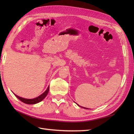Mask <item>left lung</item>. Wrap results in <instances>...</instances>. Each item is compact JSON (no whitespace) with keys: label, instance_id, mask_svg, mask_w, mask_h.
Instances as JSON below:
<instances>
[{"label":"left lung","instance_id":"left-lung-1","mask_svg":"<svg viewBox=\"0 0 134 134\" xmlns=\"http://www.w3.org/2000/svg\"><path fill=\"white\" fill-rule=\"evenodd\" d=\"M78 105V106L79 107H80L81 108H84V109H89V108H85V107H81V106H79V105Z\"/></svg>","mask_w":134,"mask_h":134}]
</instances>
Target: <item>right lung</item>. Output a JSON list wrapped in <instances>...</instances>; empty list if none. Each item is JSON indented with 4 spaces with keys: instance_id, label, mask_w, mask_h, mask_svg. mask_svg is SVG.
Listing matches in <instances>:
<instances>
[{
    "instance_id": "obj_1",
    "label": "right lung",
    "mask_w": 134,
    "mask_h": 134,
    "mask_svg": "<svg viewBox=\"0 0 134 134\" xmlns=\"http://www.w3.org/2000/svg\"><path fill=\"white\" fill-rule=\"evenodd\" d=\"M49 87L48 86L47 89L45 91V92L41 94L40 96H39L38 97L35 98H33V99H26V98H22L21 97L16 96V94H15V96L17 98H18L20 101H21L22 102H23L25 104H35L37 103H38L39 102L41 101L42 100H43V99L45 98V97H46L48 94V92H49Z\"/></svg>"
}]
</instances>
